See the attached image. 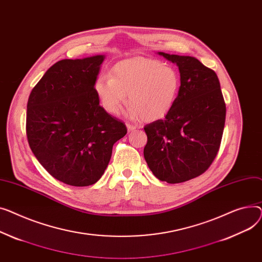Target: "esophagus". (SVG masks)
Masks as SVG:
<instances>
[{
    "label": "esophagus",
    "instance_id": "obj_1",
    "mask_svg": "<svg viewBox=\"0 0 262 262\" xmlns=\"http://www.w3.org/2000/svg\"><path fill=\"white\" fill-rule=\"evenodd\" d=\"M127 129H128V132H133L134 130H136V129H137V127H136V126H134V125L127 124Z\"/></svg>",
    "mask_w": 262,
    "mask_h": 262
}]
</instances>
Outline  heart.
Masks as SVG:
<instances>
[{
	"label": "heart",
	"mask_w": 262,
	"mask_h": 262,
	"mask_svg": "<svg viewBox=\"0 0 262 262\" xmlns=\"http://www.w3.org/2000/svg\"><path fill=\"white\" fill-rule=\"evenodd\" d=\"M181 86L178 72L161 61L135 57L117 62L110 76H100L94 89L103 109L118 115L131 105L129 114L145 121H157L171 111Z\"/></svg>",
	"instance_id": "b5f03b06"
}]
</instances>
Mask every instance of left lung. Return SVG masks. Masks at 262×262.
<instances>
[{
	"mask_svg": "<svg viewBox=\"0 0 262 262\" xmlns=\"http://www.w3.org/2000/svg\"><path fill=\"white\" fill-rule=\"evenodd\" d=\"M158 54L177 64L181 86L171 111L145 126L144 157L160 181L183 183L205 172L216 158L226 106L212 70L194 57Z\"/></svg>",
	"mask_w": 262,
	"mask_h": 262,
	"instance_id": "8db88e82",
	"label": "left lung"
}]
</instances>
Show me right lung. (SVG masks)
Returning <instances> with one entry per match:
<instances>
[{
	"instance_id": "add662e5",
	"label": "right lung",
	"mask_w": 262,
	"mask_h": 262,
	"mask_svg": "<svg viewBox=\"0 0 262 262\" xmlns=\"http://www.w3.org/2000/svg\"><path fill=\"white\" fill-rule=\"evenodd\" d=\"M104 55L58 61L33 89L26 134L39 163L71 186H90L103 174L113 145L127 134L106 113L94 89Z\"/></svg>"
}]
</instances>
